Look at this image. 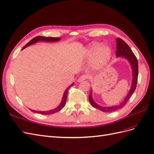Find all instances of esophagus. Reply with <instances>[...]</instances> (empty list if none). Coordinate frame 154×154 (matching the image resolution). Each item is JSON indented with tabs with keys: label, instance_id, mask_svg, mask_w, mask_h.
<instances>
[{
	"label": "esophagus",
	"instance_id": "obj_1",
	"mask_svg": "<svg viewBox=\"0 0 154 154\" xmlns=\"http://www.w3.org/2000/svg\"><path fill=\"white\" fill-rule=\"evenodd\" d=\"M87 79V77L86 76V75H82V76H81L78 79V80H77V82H81V81H85V80H86Z\"/></svg>",
	"mask_w": 154,
	"mask_h": 154
}]
</instances>
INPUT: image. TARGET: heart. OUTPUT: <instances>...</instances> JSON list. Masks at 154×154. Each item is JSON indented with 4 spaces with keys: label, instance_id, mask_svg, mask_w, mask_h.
Wrapping results in <instances>:
<instances>
[{
    "label": "heart",
    "instance_id": "obj_1",
    "mask_svg": "<svg viewBox=\"0 0 154 154\" xmlns=\"http://www.w3.org/2000/svg\"><path fill=\"white\" fill-rule=\"evenodd\" d=\"M112 51L108 46H102L99 42L92 43L88 46L85 57L87 59L92 57L91 62V68L99 70L106 66L110 60Z\"/></svg>",
    "mask_w": 154,
    "mask_h": 154
}]
</instances>
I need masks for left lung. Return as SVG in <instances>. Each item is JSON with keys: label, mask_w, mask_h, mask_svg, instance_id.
<instances>
[{"label": "left lung", "mask_w": 154, "mask_h": 154, "mask_svg": "<svg viewBox=\"0 0 154 154\" xmlns=\"http://www.w3.org/2000/svg\"><path fill=\"white\" fill-rule=\"evenodd\" d=\"M117 51H116V57H123L128 61L132 71V81H131V88L128 91V94L125 97V99L122 101L118 105L113 106H102L97 104L92 97V89H91V91L89 95V100L90 104L94 108L99 109V110L104 112H112L116 111L117 109H119L125 106L126 103L130 99L131 96L134 94V91L135 90L136 86H137V78H138V63L136 57L134 54L130 49L129 46L120 38H117Z\"/></svg>", "instance_id": "left-lung-1"}]
</instances>
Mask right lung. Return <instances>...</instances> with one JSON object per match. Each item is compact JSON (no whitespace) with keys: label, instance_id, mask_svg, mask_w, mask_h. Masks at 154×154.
Instances as JSON below:
<instances>
[{"label":"right lung","instance_id":"obj_1","mask_svg":"<svg viewBox=\"0 0 154 154\" xmlns=\"http://www.w3.org/2000/svg\"><path fill=\"white\" fill-rule=\"evenodd\" d=\"M60 40V37H45L42 36H37L35 37V38H33V39H32L29 42H28L26 45L23 47V48L22 50L24 49L26 47H28L29 46H31L32 45H34L38 42H41V41H45V42H57L59 41ZM74 85V82L72 83L71 85H69L66 89L64 93L63 94V97L62 100H61V103H60V104L57 107H56L54 109H50V110H48V111H37V110H33V109H29L32 112H35V113H41V114H44V115H50V114H53L55 113L56 112H58L59 111L61 110L64 106H65L66 104V99H67V96H68V92L69 89L70 88V87Z\"/></svg>","mask_w":154,"mask_h":154}]
</instances>
